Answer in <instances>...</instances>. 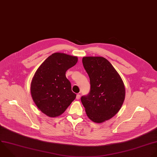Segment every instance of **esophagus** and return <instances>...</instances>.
<instances>
[{"label": "esophagus", "mask_w": 157, "mask_h": 157, "mask_svg": "<svg viewBox=\"0 0 157 157\" xmlns=\"http://www.w3.org/2000/svg\"><path fill=\"white\" fill-rule=\"evenodd\" d=\"M80 97H81V96H80L79 94H77V95H76V99H78V100L79 99V98H80Z\"/></svg>", "instance_id": "34e87169"}]
</instances>
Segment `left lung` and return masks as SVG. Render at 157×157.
<instances>
[{"label":"left lung","mask_w":157,"mask_h":157,"mask_svg":"<svg viewBox=\"0 0 157 157\" xmlns=\"http://www.w3.org/2000/svg\"><path fill=\"white\" fill-rule=\"evenodd\" d=\"M82 64L89 75L90 92L81 97L89 118L101 123L113 117L120 110L125 98V87L113 65L101 57H84Z\"/></svg>","instance_id":"left-lung-1"}]
</instances>
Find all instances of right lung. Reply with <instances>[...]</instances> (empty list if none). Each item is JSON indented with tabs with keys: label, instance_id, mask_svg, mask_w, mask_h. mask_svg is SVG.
I'll list each match as a JSON object with an SVG mask.
<instances>
[{
	"label": "right lung",
	"instance_id": "obj_1",
	"mask_svg": "<svg viewBox=\"0 0 157 157\" xmlns=\"http://www.w3.org/2000/svg\"><path fill=\"white\" fill-rule=\"evenodd\" d=\"M77 62V57L57 52L46 59L36 71L31 94L37 108L47 116L61 115L75 99L76 94L65 73Z\"/></svg>",
	"mask_w": 157,
	"mask_h": 157
}]
</instances>
